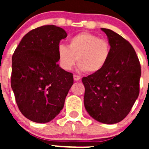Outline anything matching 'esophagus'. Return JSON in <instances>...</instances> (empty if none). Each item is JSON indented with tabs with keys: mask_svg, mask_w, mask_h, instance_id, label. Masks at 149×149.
<instances>
[{
	"mask_svg": "<svg viewBox=\"0 0 149 149\" xmlns=\"http://www.w3.org/2000/svg\"><path fill=\"white\" fill-rule=\"evenodd\" d=\"M73 79H74V81H78L80 80L81 77L79 76H77V75H73Z\"/></svg>",
	"mask_w": 149,
	"mask_h": 149,
	"instance_id": "34e87169",
	"label": "esophagus"
}]
</instances>
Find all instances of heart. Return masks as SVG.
Wrapping results in <instances>:
<instances>
[{
	"label": "heart",
	"instance_id": "b5f03b06",
	"mask_svg": "<svg viewBox=\"0 0 149 149\" xmlns=\"http://www.w3.org/2000/svg\"><path fill=\"white\" fill-rule=\"evenodd\" d=\"M111 47L109 42L89 32H81L70 39L68 45H61L58 49L61 67L71 70L76 63L81 70L88 73L100 71L109 61Z\"/></svg>",
	"mask_w": 149,
	"mask_h": 149
}]
</instances>
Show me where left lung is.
I'll use <instances>...</instances> for the list:
<instances>
[{"label": "left lung", "instance_id": "left-lung-1", "mask_svg": "<svg viewBox=\"0 0 149 149\" xmlns=\"http://www.w3.org/2000/svg\"><path fill=\"white\" fill-rule=\"evenodd\" d=\"M101 29L107 36L110 56L100 71L82 79L84 106L96 120L115 124L128 115L139 97L141 65L128 41L112 30Z\"/></svg>", "mask_w": 149, "mask_h": 149}]
</instances>
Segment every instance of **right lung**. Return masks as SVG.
<instances>
[{"instance_id":"obj_1","label":"right lung","mask_w":149,"mask_h":149,"mask_svg":"<svg viewBox=\"0 0 149 149\" xmlns=\"http://www.w3.org/2000/svg\"><path fill=\"white\" fill-rule=\"evenodd\" d=\"M66 37L55 25L40 26L25 34L13 54L11 88L19 110L31 121L48 123L63 108L73 84V74L57 63L60 41Z\"/></svg>"}]
</instances>
